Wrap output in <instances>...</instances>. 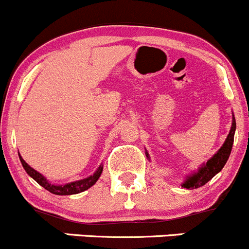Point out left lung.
<instances>
[{
	"label": "left lung",
	"instance_id": "1",
	"mask_svg": "<svg viewBox=\"0 0 249 249\" xmlns=\"http://www.w3.org/2000/svg\"><path fill=\"white\" fill-rule=\"evenodd\" d=\"M236 130V122L235 117L232 115V125H231V129L229 132L228 138L224 142L223 146L218 150L215 155L213 157L208 160L206 163L202 164V167L198 168V171L196 173H194L193 176L188 177L186 180L181 184L183 188L186 189H197L200 186H203L206 183H208L216 173L223 169V167L225 166L226 161H228L229 156L231 154V149H232L233 144V134H235ZM146 157H149V154L146 152Z\"/></svg>",
	"mask_w": 249,
	"mask_h": 249
}]
</instances>
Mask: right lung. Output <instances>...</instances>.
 <instances>
[{
  "instance_id": "obj_1",
  "label": "right lung",
  "mask_w": 249,
  "mask_h": 249,
  "mask_svg": "<svg viewBox=\"0 0 249 249\" xmlns=\"http://www.w3.org/2000/svg\"><path fill=\"white\" fill-rule=\"evenodd\" d=\"M19 159H20V162H21V164H23L24 169L26 171V173H28L29 176L34 179V180L37 181L42 188H44L46 190H48L49 193L54 194V195H60V196L75 195V194L82 193V191L87 190V189H89L90 186H93L95 183H97V180L99 179L100 174H102V172H103V164H100L99 168L95 171V173L93 174V176L88 177V178L72 181V183H68V184H65V185H54V184L49 183V181L47 180V179L44 178L41 173H38L37 171H35L34 168H31V167L29 166V164L26 163L23 159H21L20 155H19Z\"/></svg>"
}]
</instances>
